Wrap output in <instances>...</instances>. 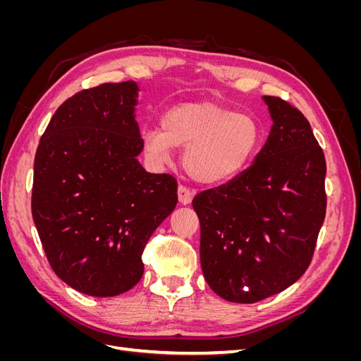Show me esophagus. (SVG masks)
I'll return each instance as SVG.
<instances>
[{
    "label": "esophagus",
    "mask_w": 361,
    "mask_h": 361,
    "mask_svg": "<svg viewBox=\"0 0 361 361\" xmlns=\"http://www.w3.org/2000/svg\"><path fill=\"white\" fill-rule=\"evenodd\" d=\"M178 197H179V203L188 204V203H191V200H192V197H194V191H191L190 188L185 187V185H179V188H178Z\"/></svg>",
    "instance_id": "obj_1"
}]
</instances>
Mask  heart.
<instances>
[{
    "label": "heart",
    "instance_id": "1",
    "mask_svg": "<svg viewBox=\"0 0 361 361\" xmlns=\"http://www.w3.org/2000/svg\"><path fill=\"white\" fill-rule=\"evenodd\" d=\"M262 130L247 113L216 104H183L162 116L161 129L143 133L145 154L167 162L174 147H187L183 167L202 183H221L241 173L257 154Z\"/></svg>",
    "mask_w": 361,
    "mask_h": 361
}]
</instances>
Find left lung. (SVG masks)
<instances>
[{"label": "left lung", "instance_id": "8db88e82", "mask_svg": "<svg viewBox=\"0 0 361 361\" xmlns=\"http://www.w3.org/2000/svg\"><path fill=\"white\" fill-rule=\"evenodd\" d=\"M264 99L274 123L255 162L192 199L204 279L232 302H257L297 281L326 209V164L309 120L281 97Z\"/></svg>", "mask_w": 361, "mask_h": 361}]
</instances>
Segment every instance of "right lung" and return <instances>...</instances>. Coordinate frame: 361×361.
Here are the masks:
<instances>
[{
    "label": "right lung",
    "mask_w": 361,
    "mask_h": 361,
    "mask_svg": "<svg viewBox=\"0 0 361 361\" xmlns=\"http://www.w3.org/2000/svg\"><path fill=\"white\" fill-rule=\"evenodd\" d=\"M133 81L84 89L40 137L31 212L52 271L71 288L114 297L145 272V247L178 203L171 174L147 173Z\"/></svg>",
    "instance_id": "1"
}]
</instances>
